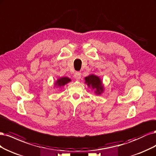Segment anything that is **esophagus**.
Segmentation results:
<instances>
[{
    "mask_svg": "<svg viewBox=\"0 0 156 156\" xmlns=\"http://www.w3.org/2000/svg\"><path fill=\"white\" fill-rule=\"evenodd\" d=\"M74 77L75 79L79 80L80 78H81V73L80 72H76L74 74Z\"/></svg>",
    "mask_w": 156,
    "mask_h": 156,
    "instance_id": "obj_1",
    "label": "esophagus"
}]
</instances>
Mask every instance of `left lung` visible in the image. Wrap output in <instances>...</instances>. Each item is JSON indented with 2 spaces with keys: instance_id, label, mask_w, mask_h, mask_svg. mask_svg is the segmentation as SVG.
<instances>
[{
  "instance_id": "1",
  "label": "left lung",
  "mask_w": 156,
  "mask_h": 156,
  "mask_svg": "<svg viewBox=\"0 0 156 156\" xmlns=\"http://www.w3.org/2000/svg\"><path fill=\"white\" fill-rule=\"evenodd\" d=\"M85 83H87L89 87H91L94 89L95 93L98 94H101L104 91V87L102 83L101 80L97 76L94 74L89 75V76L85 78Z\"/></svg>"
}]
</instances>
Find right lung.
I'll return each instance as SVG.
<instances>
[{
  "mask_svg": "<svg viewBox=\"0 0 156 156\" xmlns=\"http://www.w3.org/2000/svg\"><path fill=\"white\" fill-rule=\"evenodd\" d=\"M71 81V80L67 77L60 78L57 80V82H56V83H55V85H57V86H59V87H62Z\"/></svg>",
  "mask_w": 156,
  "mask_h": 156,
  "instance_id": "add662e5",
  "label": "right lung"
}]
</instances>
